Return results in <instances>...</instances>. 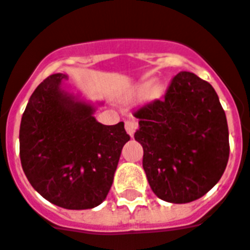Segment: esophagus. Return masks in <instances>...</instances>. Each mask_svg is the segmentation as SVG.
<instances>
[{
  "instance_id": "obj_1",
  "label": "esophagus",
  "mask_w": 250,
  "mask_h": 250,
  "mask_svg": "<svg viewBox=\"0 0 250 250\" xmlns=\"http://www.w3.org/2000/svg\"><path fill=\"white\" fill-rule=\"evenodd\" d=\"M137 127H138V125L135 119H128V121H125V131H127V133H128L131 137L135 135V132H136V129H137Z\"/></svg>"
}]
</instances>
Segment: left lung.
<instances>
[{"instance_id":"1","label":"left lung","mask_w":250,"mask_h":250,"mask_svg":"<svg viewBox=\"0 0 250 250\" xmlns=\"http://www.w3.org/2000/svg\"><path fill=\"white\" fill-rule=\"evenodd\" d=\"M142 167L160 200L188 203L205 196L228 165L229 129L215 89L192 72L174 76L164 98L133 113Z\"/></svg>"}]
</instances>
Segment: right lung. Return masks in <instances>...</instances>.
I'll return each instance as SVG.
<instances>
[{"label":"right lung","instance_id":"obj_1","mask_svg":"<svg viewBox=\"0 0 250 250\" xmlns=\"http://www.w3.org/2000/svg\"><path fill=\"white\" fill-rule=\"evenodd\" d=\"M63 73L50 75L31 94L20 125V160L42 197L67 209L99 206L113 184L125 123L104 125L95 108L62 90Z\"/></svg>","mask_w":250,"mask_h":250}]
</instances>
